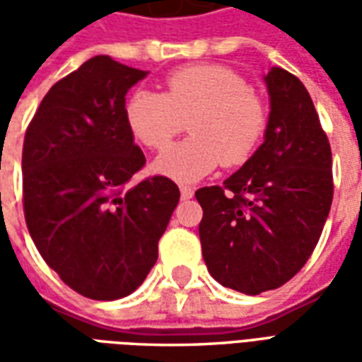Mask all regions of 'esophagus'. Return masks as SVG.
Segmentation results:
<instances>
[{
    "instance_id": "1",
    "label": "esophagus",
    "mask_w": 362,
    "mask_h": 362,
    "mask_svg": "<svg viewBox=\"0 0 362 362\" xmlns=\"http://www.w3.org/2000/svg\"><path fill=\"white\" fill-rule=\"evenodd\" d=\"M180 196L182 199H189V197H194V189L189 186H180Z\"/></svg>"
}]
</instances>
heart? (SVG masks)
I'll return each instance as SVG.
<instances>
[{
	"mask_svg": "<svg viewBox=\"0 0 362 362\" xmlns=\"http://www.w3.org/2000/svg\"><path fill=\"white\" fill-rule=\"evenodd\" d=\"M126 119L135 139L153 151L165 149L188 122L192 135L168 147L155 160V170L192 184L221 163L240 166L250 160L266 135L267 108L235 69L199 64L166 75L163 95L135 90Z\"/></svg>",
	"mask_w": 362,
	"mask_h": 362,
	"instance_id": "b5f03b06",
	"label": "heart"
}]
</instances>
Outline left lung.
<instances>
[{"instance_id": "obj_1", "label": "left lung", "mask_w": 362, "mask_h": 362, "mask_svg": "<svg viewBox=\"0 0 362 362\" xmlns=\"http://www.w3.org/2000/svg\"><path fill=\"white\" fill-rule=\"evenodd\" d=\"M266 83V141L223 186L196 192L207 269L244 295L281 287L303 269L334 197L332 147L308 90L281 67Z\"/></svg>"}]
</instances>
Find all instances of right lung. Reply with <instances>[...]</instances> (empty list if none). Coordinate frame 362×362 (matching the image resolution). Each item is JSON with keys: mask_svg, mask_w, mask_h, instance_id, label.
<instances>
[{"mask_svg": "<svg viewBox=\"0 0 362 362\" xmlns=\"http://www.w3.org/2000/svg\"><path fill=\"white\" fill-rule=\"evenodd\" d=\"M147 71L108 56L87 59L42 98L23 143L28 233L59 279L93 300L139 287L158 258L180 189L145 166L126 119V93Z\"/></svg>", "mask_w": 362, "mask_h": 362, "instance_id": "add662e5", "label": "right lung"}]
</instances>
